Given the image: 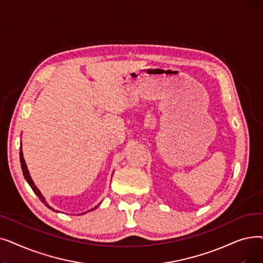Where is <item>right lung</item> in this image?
I'll return each instance as SVG.
<instances>
[{"mask_svg":"<svg viewBox=\"0 0 263 263\" xmlns=\"http://www.w3.org/2000/svg\"><path fill=\"white\" fill-rule=\"evenodd\" d=\"M20 163H21V168H22V172H23V176H24V178H25V180L27 181V183L30 184V186L32 187V190L34 191V193L35 194L38 196V198L41 200V202L43 203H45L49 209H51V210H53V211H55L52 206H50L48 203H47V201H46V199H45V197L41 195V193H40V191L35 186V184H34V182H33V180H32V178H31V176H30V173H29V170H27V166H26V164H25V161H24V158H23V153H22V149L20 148ZM99 205V204H98ZM97 208V206H95V209ZM92 210V209H91ZM57 212H59L58 210H57ZM84 213H86V212H84ZM84 213H81V214H84Z\"/></svg>","mask_w":263,"mask_h":263,"instance_id":"obj_1","label":"right lung"}]
</instances>
